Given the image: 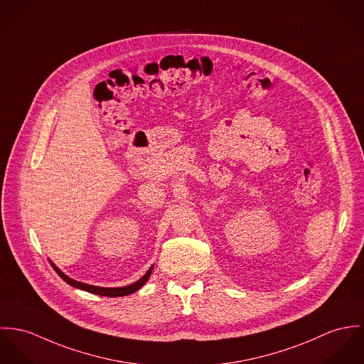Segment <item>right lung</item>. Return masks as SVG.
Listing matches in <instances>:
<instances>
[{"mask_svg":"<svg viewBox=\"0 0 364 364\" xmlns=\"http://www.w3.org/2000/svg\"><path fill=\"white\" fill-rule=\"evenodd\" d=\"M50 264H51V267L54 268V271L58 274V277H60L61 279H64L68 284H71V286H74V287H78V289H82V290H86V291H89V293L99 294V296H106V297H120V296H127V294H131V293L139 290V289L146 283V281L149 279V277H151V274H152V269H154V267H151V268L148 269V272H146L139 281H136V282L132 283V284L122 286V287H100V286H93V284H87V283L74 281V279H71L70 277H67L64 272H61L51 261H50Z\"/></svg>","mask_w":364,"mask_h":364,"instance_id":"1","label":"right lung"}]
</instances>
